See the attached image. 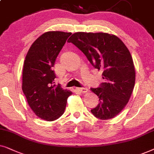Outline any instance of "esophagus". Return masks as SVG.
Listing matches in <instances>:
<instances>
[{
  "instance_id": "34e87169",
  "label": "esophagus",
  "mask_w": 154,
  "mask_h": 154,
  "mask_svg": "<svg viewBox=\"0 0 154 154\" xmlns=\"http://www.w3.org/2000/svg\"><path fill=\"white\" fill-rule=\"evenodd\" d=\"M76 91H78V92H80V93H86V92L88 91V89L87 88H85V87H82V88H76Z\"/></svg>"
}]
</instances>
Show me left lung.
Instances as JSON below:
<instances>
[{"instance_id":"left-lung-1","label":"left lung","mask_w":154,"mask_h":154,"mask_svg":"<svg viewBox=\"0 0 154 154\" xmlns=\"http://www.w3.org/2000/svg\"><path fill=\"white\" fill-rule=\"evenodd\" d=\"M67 42L82 51L95 68L103 71L104 82L91 88L100 101L91 113L101 120L113 118L125 107L134 87L135 68L128 48L118 36L103 32H76Z\"/></svg>"}]
</instances>
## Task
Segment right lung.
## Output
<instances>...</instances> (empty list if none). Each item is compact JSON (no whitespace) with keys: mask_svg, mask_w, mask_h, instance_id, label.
<instances>
[{"mask_svg":"<svg viewBox=\"0 0 154 154\" xmlns=\"http://www.w3.org/2000/svg\"><path fill=\"white\" fill-rule=\"evenodd\" d=\"M70 32L53 31L40 36L29 49L24 63L22 89L36 116L53 121L64 113L72 91L54 85L53 67Z\"/></svg>","mask_w":154,"mask_h":154,"instance_id":"1","label":"right lung"}]
</instances>
